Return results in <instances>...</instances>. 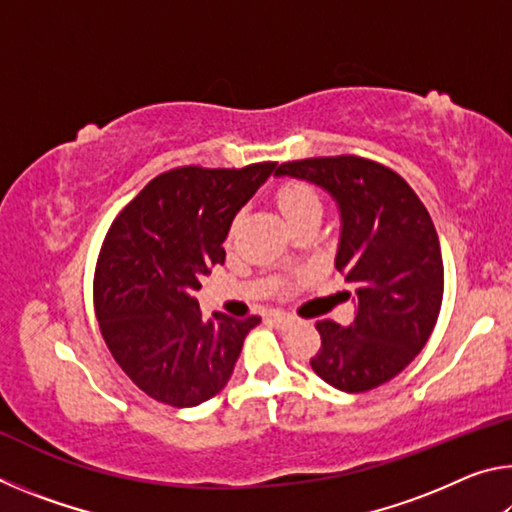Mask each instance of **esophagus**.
<instances>
[{
    "mask_svg": "<svg viewBox=\"0 0 512 512\" xmlns=\"http://www.w3.org/2000/svg\"><path fill=\"white\" fill-rule=\"evenodd\" d=\"M271 323H273L275 327H280V329H287V327H291L293 323H296V318L289 316V314H284V311H273V314H271Z\"/></svg>",
    "mask_w": 512,
    "mask_h": 512,
    "instance_id": "1",
    "label": "esophagus"
}]
</instances>
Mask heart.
Returning a JSON list of instances; mask_svg holds the SVG:
<instances>
[{
    "label": "heart",
    "instance_id": "b5f03b06",
    "mask_svg": "<svg viewBox=\"0 0 512 512\" xmlns=\"http://www.w3.org/2000/svg\"><path fill=\"white\" fill-rule=\"evenodd\" d=\"M275 201L289 223L298 221L300 216L320 214V210H323V203H320L316 189L307 183H300V180H291V183L280 185V189L275 192Z\"/></svg>",
    "mask_w": 512,
    "mask_h": 512
}]
</instances>
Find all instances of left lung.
Masks as SVG:
<instances>
[{"label":"left lung","instance_id":"1","mask_svg":"<svg viewBox=\"0 0 512 512\" xmlns=\"http://www.w3.org/2000/svg\"><path fill=\"white\" fill-rule=\"evenodd\" d=\"M277 176L323 187L341 212L336 271L354 284L352 325L318 320L320 379L345 393L372 391L409 366L443 305L438 232L409 183L359 155L284 162Z\"/></svg>","mask_w":512,"mask_h":512}]
</instances>
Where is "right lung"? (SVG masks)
I'll return each mask as SVG.
<instances>
[{"label": "right lung", "mask_w": 512, "mask_h": 512, "mask_svg": "<svg viewBox=\"0 0 512 512\" xmlns=\"http://www.w3.org/2000/svg\"><path fill=\"white\" fill-rule=\"evenodd\" d=\"M277 171L275 162L164 171L112 221L94 271V311L119 368L153 400L185 409L228 384L262 318H205L194 296L223 264L232 219Z\"/></svg>", "instance_id": "obj_1"}]
</instances>
